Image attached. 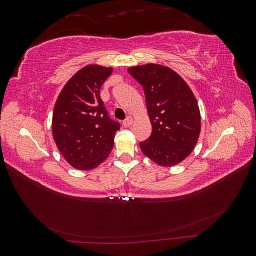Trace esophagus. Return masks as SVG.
I'll list each match as a JSON object with an SVG mask.
<instances>
[{
	"label": "esophagus",
	"instance_id": "esophagus-1",
	"mask_svg": "<svg viewBox=\"0 0 256 256\" xmlns=\"http://www.w3.org/2000/svg\"><path fill=\"white\" fill-rule=\"evenodd\" d=\"M132 122H134V118H131V116H128V118L125 120H124V126H125V127H130L131 125H132Z\"/></svg>",
	"mask_w": 256,
	"mask_h": 256
}]
</instances>
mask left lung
<instances>
[{"mask_svg":"<svg viewBox=\"0 0 256 256\" xmlns=\"http://www.w3.org/2000/svg\"><path fill=\"white\" fill-rule=\"evenodd\" d=\"M142 85L152 134L140 143L142 152L161 166L180 164L194 150L200 132V113L192 90L172 68L148 63L129 67Z\"/></svg>","mask_w":256,"mask_h":256,"instance_id":"left-lung-1","label":"left lung"}]
</instances>
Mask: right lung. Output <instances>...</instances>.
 Returning a JSON list of instances; mask_svg holds the SVG:
<instances>
[{"instance_id": "add662e5", "label": "right lung", "mask_w": 256, "mask_h": 256, "mask_svg": "<svg viewBox=\"0 0 256 256\" xmlns=\"http://www.w3.org/2000/svg\"><path fill=\"white\" fill-rule=\"evenodd\" d=\"M112 72V67L84 66L67 81L54 104L53 140L76 170L97 168L113 148L120 124L110 120L99 90Z\"/></svg>"}]
</instances>
